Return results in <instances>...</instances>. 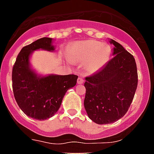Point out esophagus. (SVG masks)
Returning <instances> with one entry per match:
<instances>
[{"instance_id":"1","label":"esophagus","mask_w":154,"mask_h":154,"mask_svg":"<svg viewBox=\"0 0 154 154\" xmlns=\"http://www.w3.org/2000/svg\"><path fill=\"white\" fill-rule=\"evenodd\" d=\"M84 83V80L82 79V77H78V79H77V84L78 85H81V84Z\"/></svg>"}]
</instances>
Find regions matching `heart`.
<instances>
[{
	"label": "heart",
	"instance_id": "b5f03b06",
	"mask_svg": "<svg viewBox=\"0 0 154 154\" xmlns=\"http://www.w3.org/2000/svg\"><path fill=\"white\" fill-rule=\"evenodd\" d=\"M110 52V47L107 44L87 40L75 43L67 55L71 61L85 63L88 73H95L107 63Z\"/></svg>",
	"mask_w": 154,
	"mask_h": 154
}]
</instances>
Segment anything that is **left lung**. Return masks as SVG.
I'll return each instance as SVG.
<instances>
[{
  "instance_id": "left-lung-1",
  "label": "left lung",
  "mask_w": 154,
  "mask_h": 154,
  "mask_svg": "<svg viewBox=\"0 0 154 154\" xmlns=\"http://www.w3.org/2000/svg\"><path fill=\"white\" fill-rule=\"evenodd\" d=\"M113 58L100 70L85 78L84 106L99 125L113 123L128 110L138 85L135 60L117 41L109 40Z\"/></svg>"
}]
</instances>
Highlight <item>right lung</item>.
Instances as JSON below:
<instances>
[{"label":"right lung","instance_id":"1","mask_svg":"<svg viewBox=\"0 0 154 154\" xmlns=\"http://www.w3.org/2000/svg\"><path fill=\"white\" fill-rule=\"evenodd\" d=\"M55 51L53 39L42 37L22 48L12 69V88L16 103L25 114L43 121L59 110L66 92L77 84L73 74H38L29 62L34 51Z\"/></svg>","mask_w":154,"mask_h":154}]
</instances>
